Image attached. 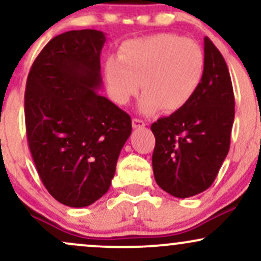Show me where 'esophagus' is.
<instances>
[{
	"label": "esophagus",
	"instance_id": "34e87169",
	"mask_svg": "<svg viewBox=\"0 0 261 261\" xmlns=\"http://www.w3.org/2000/svg\"><path fill=\"white\" fill-rule=\"evenodd\" d=\"M133 126H134V128H142L146 126V122L143 120H141V119L135 118V119H133Z\"/></svg>",
	"mask_w": 261,
	"mask_h": 261
}]
</instances>
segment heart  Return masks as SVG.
<instances>
[{
  "instance_id": "heart-1",
  "label": "heart",
  "mask_w": 261,
  "mask_h": 261,
  "mask_svg": "<svg viewBox=\"0 0 261 261\" xmlns=\"http://www.w3.org/2000/svg\"><path fill=\"white\" fill-rule=\"evenodd\" d=\"M205 73L201 47L191 40L170 34L149 35L125 41L119 59L106 64L110 95L118 104H127L141 88L140 112H180L193 100Z\"/></svg>"
}]
</instances>
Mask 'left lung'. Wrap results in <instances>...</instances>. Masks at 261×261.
<instances>
[{
    "label": "left lung",
    "instance_id": "left-lung-1",
    "mask_svg": "<svg viewBox=\"0 0 261 261\" xmlns=\"http://www.w3.org/2000/svg\"><path fill=\"white\" fill-rule=\"evenodd\" d=\"M203 55L205 73L193 100L151 126L155 137L154 179L164 191L179 199L211 187L229 151L234 120L229 71L207 37L203 38Z\"/></svg>",
    "mask_w": 261,
    "mask_h": 261
}]
</instances>
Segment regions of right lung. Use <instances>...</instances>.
<instances>
[{"label": "right lung", "instance_id": "1", "mask_svg": "<svg viewBox=\"0 0 261 261\" xmlns=\"http://www.w3.org/2000/svg\"><path fill=\"white\" fill-rule=\"evenodd\" d=\"M94 29L62 33L49 41L27 80L24 114L29 149L50 195L86 207L109 190L131 118L100 95V53Z\"/></svg>", "mask_w": 261, "mask_h": 261}]
</instances>
